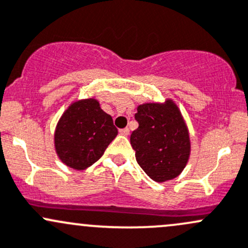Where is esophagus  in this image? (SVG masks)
Returning a JSON list of instances; mask_svg holds the SVG:
<instances>
[{"label": "esophagus", "mask_w": 248, "mask_h": 248, "mask_svg": "<svg viewBox=\"0 0 248 248\" xmlns=\"http://www.w3.org/2000/svg\"><path fill=\"white\" fill-rule=\"evenodd\" d=\"M120 134L121 135H124V137H127V135L129 134V128L128 127H126V128H124V129H120Z\"/></svg>", "instance_id": "34e87169"}]
</instances>
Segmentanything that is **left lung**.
<instances>
[{
    "instance_id": "obj_1",
    "label": "left lung",
    "mask_w": 248,
    "mask_h": 248,
    "mask_svg": "<svg viewBox=\"0 0 248 248\" xmlns=\"http://www.w3.org/2000/svg\"><path fill=\"white\" fill-rule=\"evenodd\" d=\"M139 124L131 135V145L140 168L158 183L176 178L190 158L189 129L178 106L171 98L165 102L138 106Z\"/></svg>"
}]
</instances>
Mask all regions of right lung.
I'll list each match as a JSON object with an SVG mask.
<instances>
[{
    "label": "right lung",
    "mask_w": 248,
    "mask_h": 248,
    "mask_svg": "<svg viewBox=\"0 0 248 248\" xmlns=\"http://www.w3.org/2000/svg\"><path fill=\"white\" fill-rule=\"evenodd\" d=\"M117 135L113 119L96 98L74 101L54 131V150L62 164L82 171L103 155Z\"/></svg>",
    "instance_id": "add662e5"
}]
</instances>
